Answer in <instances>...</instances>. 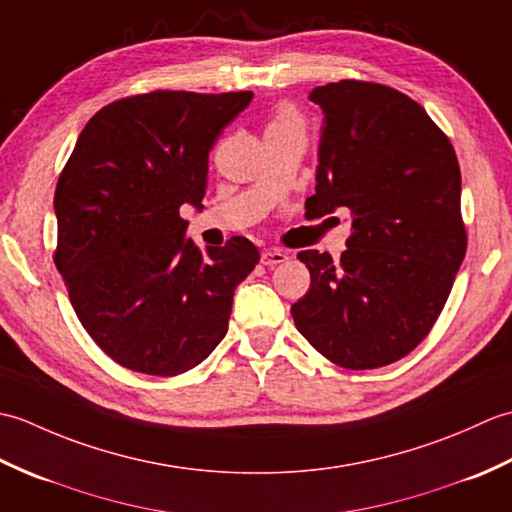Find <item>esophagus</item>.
I'll return each instance as SVG.
<instances>
[{
  "label": "esophagus",
  "instance_id": "obj_1",
  "mask_svg": "<svg viewBox=\"0 0 512 512\" xmlns=\"http://www.w3.org/2000/svg\"><path fill=\"white\" fill-rule=\"evenodd\" d=\"M286 259H288V253H284V250L275 248V250H266V253L262 255V264L268 266V268H273V266L284 264Z\"/></svg>",
  "mask_w": 512,
  "mask_h": 512
}]
</instances>
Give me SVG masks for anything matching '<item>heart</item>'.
<instances>
[{
    "mask_svg": "<svg viewBox=\"0 0 512 512\" xmlns=\"http://www.w3.org/2000/svg\"><path fill=\"white\" fill-rule=\"evenodd\" d=\"M281 129H303L299 114L295 110H290V107H281L268 125V132H281Z\"/></svg>",
    "mask_w": 512,
    "mask_h": 512,
    "instance_id": "b5f03b06",
    "label": "heart"
}]
</instances>
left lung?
<instances>
[{"instance_id": "left-lung-1", "label": "left lung", "mask_w": 512, "mask_h": 512, "mask_svg": "<svg viewBox=\"0 0 512 512\" xmlns=\"http://www.w3.org/2000/svg\"><path fill=\"white\" fill-rule=\"evenodd\" d=\"M310 101L323 127L306 215L350 209L352 235L339 262L297 255L310 290L292 319L332 363L383 367L431 332L466 255L458 156L424 107L387 85L345 79Z\"/></svg>"}]
</instances>
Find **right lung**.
Here are the masks:
<instances>
[{
    "label": "right lung",
    "instance_id": "obj_1",
    "mask_svg": "<svg viewBox=\"0 0 512 512\" xmlns=\"http://www.w3.org/2000/svg\"><path fill=\"white\" fill-rule=\"evenodd\" d=\"M253 92L156 90L96 112L54 191L57 250L72 308L132 372L178 376L228 330L233 292L259 262L246 237L204 250L180 209H202L209 151Z\"/></svg>",
    "mask_w": 512,
    "mask_h": 512
}]
</instances>
